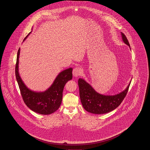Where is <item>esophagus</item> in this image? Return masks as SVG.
I'll return each instance as SVG.
<instances>
[{
  "label": "esophagus",
  "mask_w": 150,
  "mask_h": 150,
  "mask_svg": "<svg viewBox=\"0 0 150 150\" xmlns=\"http://www.w3.org/2000/svg\"><path fill=\"white\" fill-rule=\"evenodd\" d=\"M81 72H82V69L80 67H75V69H74L72 71L73 75L75 77H77L79 75H80Z\"/></svg>",
  "instance_id": "1"
}]
</instances>
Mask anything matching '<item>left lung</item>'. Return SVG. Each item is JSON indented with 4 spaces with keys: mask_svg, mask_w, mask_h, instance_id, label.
<instances>
[{
    "mask_svg": "<svg viewBox=\"0 0 150 150\" xmlns=\"http://www.w3.org/2000/svg\"><path fill=\"white\" fill-rule=\"evenodd\" d=\"M121 35L124 42L130 47L126 36L122 33ZM130 84L125 90L119 94L114 96H105L96 92L84 80L79 79V94L82 105L86 111L92 114H103L108 113L121 104L128 92Z\"/></svg>",
    "mask_w": 150,
    "mask_h": 150,
    "instance_id": "left-lung-1",
    "label": "left lung"
}]
</instances>
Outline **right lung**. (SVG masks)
<instances>
[{"mask_svg":"<svg viewBox=\"0 0 150 150\" xmlns=\"http://www.w3.org/2000/svg\"><path fill=\"white\" fill-rule=\"evenodd\" d=\"M31 33V32H30ZM23 39H26L30 34ZM20 48L17 52L15 67V74L22 99L26 105L32 111L42 115L54 112L59 108L62 100V93L66 83L72 78V69L69 68L60 72L50 88L44 92H35L30 91L24 84L18 73V59Z\"/></svg>","mask_w":150,"mask_h":150,"instance_id":"add662e5","label":"right lung"}]
</instances>
